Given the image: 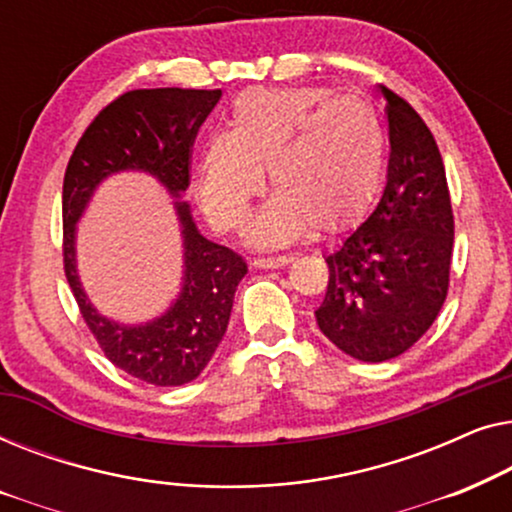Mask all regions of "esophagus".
Masks as SVG:
<instances>
[{"mask_svg": "<svg viewBox=\"0 0 512 512\" xmlns=\"http://www.w3.org/2000/svg\"><path fill=\"white\" fill-rule=\"evenodd\" d=\"M291 263V256H258L251 261V265L258 270H275V268H284V265Z\"/></svg>", "mask_w": 512, "mask_h": 512, "instance_id": "esophagus-1", "label": "esophagus"}]
</instances>
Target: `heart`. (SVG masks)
Listing matches in <instances>:
<instances>
[{"label":"heart","mask_w":512,"mask_h":512,"mask_svg":"<svg viewBox=\"0 0 512 512\" xmlns=\"http://www.w3.org/2000/svg\"><path fill=\"white\" fill-rule=\"evenodd\" d=\"M382 121L356 95L326 88H251L233 102L228 130L207 139L198 195L214 226L240 230L263 191L277 195L251 240L277 247L314 226L338 233L363 219L384 172Z\"/></svg>","instance_id":"b5f03b06"}]
</instances>
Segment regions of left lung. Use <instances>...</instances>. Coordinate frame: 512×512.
I'll use <instances>...</instances> for the list:
<instances>
[{"instance_id": "obj_1", "label": "left lung", "mask_w": 512, "mask_h": 512, "mask_svg": "<svg viewBox=\"0 0 512 512\" xmlns=\"http://www.w3.org/2000/svg\"><path fill=\"white\" fill-rule=\"evenodd\" d=\"M382 88L387 186L373 214L326 256L321 333L359 361L401 356L436 321L450 289L454 216L445 165L422 116Z\"/></svg>"}]
</instances>
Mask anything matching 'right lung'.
Instances as JSON below:
<instances>
[{"label": "right lung", "instance_id": "right-lung-1", "mask_svg": "<svg viewBox=\"0 0 512 512\" xmlns=\"http://www.w3.org/2000/svg\"><path fill=\"white\" fill-rule=\"evenodd\" d=\"M221 90L144 88L107 104L83 132L62 184V261L81 317L107 359L156 387H179L198 377L228 328L237 284L247 263L233 249L209 242L195 228L186 202H174L184 237V284L158 319L116 324L90 305L76 275V221L109 174L149 172L179 198L191 184V151L200 125Z\"/></svg>", "mask_w": 512, "mask_h": 512}]
</instances>
